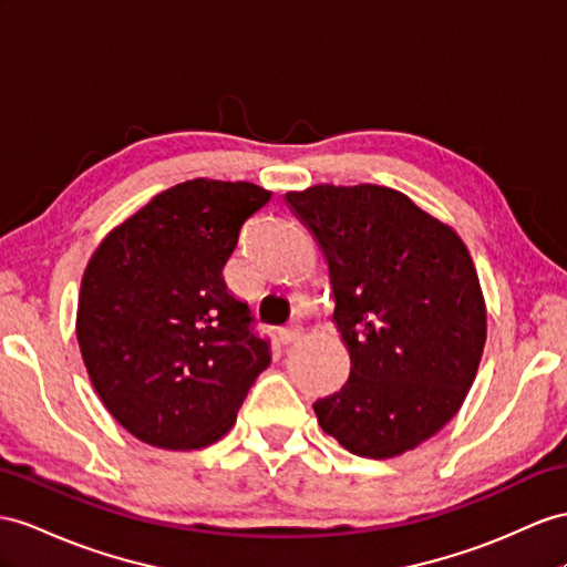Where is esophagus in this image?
<instances>
[{
  "label": "esophagus",
  "instance_id": "obj_1",
  "mask_svg": "<svg viewBox=\"0 0 567 567\" xmlns=\"http://www.w3.org/2000/svg\"><path fill=\"white\" fill-rule=\"evenodd\" d=\"M299 338H301V326H299V323H289L287 328L280 330V340H282L285 344L297 342Z\"/></svg>",
  "mask_w": 567,
  "mask_h": 567
}]
</instances>
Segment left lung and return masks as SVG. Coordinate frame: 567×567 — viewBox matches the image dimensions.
Returning <instances> with one entry per match:
<instances>
[{"label":"left lung","mask_w":567,"mask_h":567,"mask_svg":"<svg viewBox=\"0 0 567 567\" xmlns=\"http://www.w3.org/2000/svg\"><path fill=\"white\" fill-rule=\"evenodd\" d=\"M328 260L350 379L313 412L344 450L398 457L457 414L486 344V303L457 231L388 186L285 194Z\"/></svg>","instance_id":"8db88e82"}]
</instances>
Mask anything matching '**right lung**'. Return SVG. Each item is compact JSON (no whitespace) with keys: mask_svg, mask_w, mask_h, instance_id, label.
Masks as SVG:
<instances>
[{"mask_svg":"<svg viewBox=\"0 0 567 567\" xmlns=\"http://www.w3.org/2000/svg\"><path fill=\"white\" fill-rule=\"evenodd\" d=\"M270 192L192 179L157 194L100 241L85 266L76 338L107 412L163 450L206 447L270 364L251 311L223 268Z\"/></svg>","mask_w":567,"mask_h":567,"instance_id":"add662e5","label":"right lung"}]
</instances>
